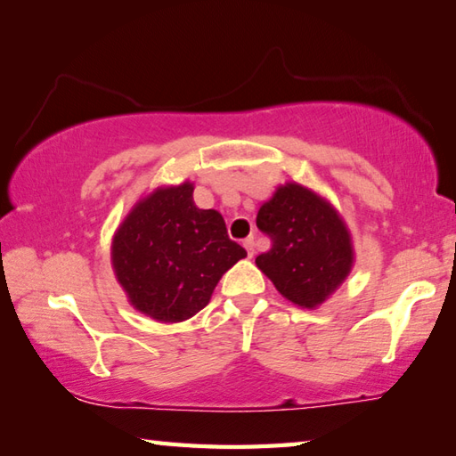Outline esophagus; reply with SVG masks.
<instances>
[{"mask_svg": "<svg viewBox=\"0 0 456 456\" xmlns=\"http://www.w3.org/2000/svg\"><path fill=\"white\" fill-rule=\"evenodd\" d=\"M243 247L247 249V256L253 257V253H256V243H253V237H247L243 241Z\"/></svg>", "mask_w": 456, "mask_h": 456, "instance_id": "1", "label": "esophagus"}]
</instances>
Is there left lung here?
<instances>
[{"label": "left lung", "instance_id": "1", "mask_svg": "<svg viewBox=\"0 0 456 456\" xmlns=\"http://www.w3.org/2000/svg\"><path fill=\"white\" fill-rule=\"evenodd\" d=\"M257 227L272 239V249L256 264L291 304L314 310L352 272V237L344 219L302 184L277 187L261 205Z\"/></svg>", "mask_w": 456, "mask_h": 456}]
</instances>
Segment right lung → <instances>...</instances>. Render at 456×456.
Listing matches in <instances>:
<instances>
[{"instance_id": "right-lung-1", "label": "right lung", "mask_w": 456, "mask_h": 456, "mask_svg": "<svg viewBox=\"0 0 456 456\" xmlns=\"http://www.w3.org/2000/svg\"><path fill=\"white\" fill-rule=\"evenodd\" d=\"M192 183L159 187L138 200L112 239V267L128 302L165 323L209 304L221 275L247 257L215 209H199Z\"/></svg>"}]
</instances>
